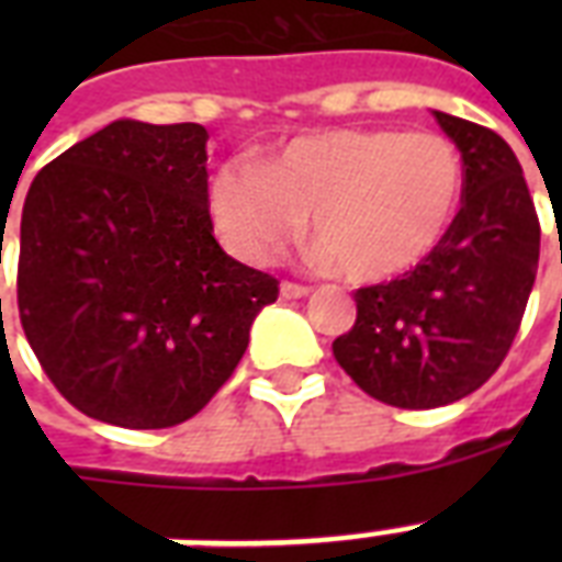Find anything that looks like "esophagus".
<instances>
[{
  "instance_id": "1",
  "label": "esophagus",
  "mask_w": 562,
  "mask_h": 562,
  "mask_svg": "<svg viewBox=\"0 0 562 562\" xmlns=\"http://www.w3.org/2000/svg\"><path fill=\"white\" fill-rule=\"evenodd\" d=\"M280 291H282V297L285 300H297V297H306L308 294V285H303V282H291V280H285L280 285Z\"/></svg>"
}]
</instances>
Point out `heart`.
<instances>
[{"label":"heart","mask_w":562,"mask_h":562,"mask_svg":"<svg viewBox=\"0 0 562 562\" xmlns=\"http://www.w3.org/2000/svg\"><path fill=\"white\" fill-rule=\"evenodd\" d=\"M463 160L435 131L338 127L291 139L271 160L221 162L210 212L224 245L265 262L312 218L321 259L350 280H387L426 259L452 224Z\"/></svg>","instance_id":"b5f03b06"}]
</instances>
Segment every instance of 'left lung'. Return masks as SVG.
Instances as JSON below:
<instances>
[{
    "mask_svg": "<svg viewBox=\"0 0 562 562\" xmlns=\"http://www.w3.org/2000/svg\"><path fill=\"white\" fill-rule=\"evenodd\" d=\"M463 160L461 210L431 254L356 291V324L335 361L373 400L440 408L479 391L514 344L540 262V218L510 145L435 110Z\"/></svg>",
    "mask_w": 562,
    "mask_h": 562,
    "instance_id": "obj_1",
    "label": "left lung"
}]
</instances>
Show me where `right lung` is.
I'll return each mask as SVG.
<instances>
[{
    "mask_svg": "<svg viewBox=\"0 0 562 562\" xmlns=\"http://www.w3.org/2000/svg\"><path fill=\"white\" fill-rule=\"evenodd\" d=\"M206 131L119 119L40 171L22 206L16 306L60 396L122 428L187 423L280 294L212 236Z\"/></svg>",
    "mask_w": 562,
    "mask_h": 562,
    "instance_id": "right-lung-1",
    "label": "right lung"
}]
</instances>
